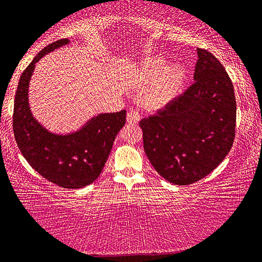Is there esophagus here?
<instances>
[{
    "instance_id": "34e87169",
    "label": "esophagus",
    "mask_w": 262,
    "mask_h": 262,
    "mask_svg": "<svg viewBox=\"0 0 262 262\" xmlns=\"http://www.w3.org/2000/svg\"><path fill=\"white\" fill-rule=\"evenodd\" d=\"M127 121L129 123H138L140 121L139 112L135 110H129L127 114Z\"/></svg>"
}]
</instances>
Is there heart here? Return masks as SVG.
I'll list each match as a JSON object with an SVG mask.
<instances>
[{
	"label": "heart",
	"mask_w": 262,
	"mask_h": 262,
	"mask_svg": "<svg viewBox=\"0 0 262 262\" xmlns=\"http://www.w3.org/2000/svg\"><path fill=\"white\" fill-rule=\"evenodd\" d=\"M164 68V60H148L140 70L141 81L151 85L146 91V101L151 107H163L180 94L184 82V70L180 65Z\"/></svg>",
	"instance_id": "obj_1"
}]
</instances>
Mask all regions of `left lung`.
<instances>
[{
	"mask_svg": "<svg viewBox=\"0 0 262 262\" xmlns=\"http://www.w3.org/2000/svg\"><path fill=\"white\" fill-rule=\"evenodd\" d=\"M193 84L156 114L142 119L143 148L170 183L190 185L218 167L235 138L236 102L221 61L197 49Z\"/></svg>",
	"mask_w": 262,
	"mask_h": 262,
	"instance_id": "obj_1",
	"label": "left lung"
}]
</instances>
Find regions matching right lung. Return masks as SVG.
Returning a JSON list of instances; mask_svg holds the SVG:
<instances>
[{
    "instance_id": "obj_1",
    "label": "right lung",
    "mask_w": 262,
    "mask_h": 262,
    "mask_svg": "<svg viewBox=\"0 0 262 262\" xmlns=\"http://www.w3.org/2000/svg\"><path fill=\"white\" fill-rule=\"evenodd\" d=\"M69 43L68 38L49 44L20 74L15 95L12 128L28 163L40 176L64 189L84 188L100 176L114 140L126 123V111L99 114L70 135H55L32 118L28 87L35 64L45 53Z\"/></svg>"
}]
</instances>
